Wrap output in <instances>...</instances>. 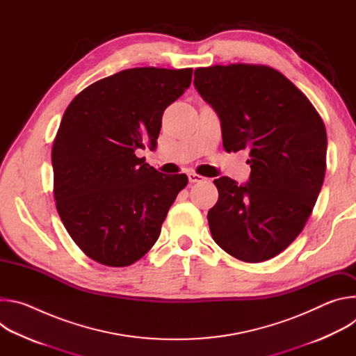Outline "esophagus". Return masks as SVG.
I'll use <instances>...</instances> for the list:
<instances>
[{"label":"esophagus","instance_id":"1","mask_svg":"<svg viewBox=\"0 0 356 356\" xmlns=\"http://www.w3.org/2000/svg\"><path fill=\"white\" fill-rule=\"evenodd\" d=\"M187 176H188V181H190V183H198V181H201L202 179H204L202 176H200V175H197V173H193V172L188 173Z\"/></svg>","mask_w":356,"mask_h":356}]
</instances>
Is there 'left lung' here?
<instances>
[{
    "mask_svg": "<svg viewBox=\"0 0 356 356\" xmlns=\"http://www.w3.org/2000/svg\"><path fill=\"white\" fill-rule=\"evenodd\" d=\"M194 87L221 121L227 152L249 150V180H214L209 225L217 245L243 262L284 250L306 225L327 158L324 122L309 98L277 70L257 65L200 67Z\"/></svg>",
    "mask_w": 356,
    "mask_h": 356,
    "instance_id": "1",
    "label": "left lung"
}]
</instances>
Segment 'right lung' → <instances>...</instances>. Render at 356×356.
<instances>
[{
  "instance_id": "right-lung-1",
  "label": "right lung",
  "mask_w": 356,
  "mask_h": 356,
  "mask_svg": "<svg viewBox=\"0 0 356 356\" xmlns=\"http://www.w3.org/2000/svg\"><path fill=\"white\" fill-rule=\"evenodd\" d=\"M193 69L136 67L98 80L66 108L52 149L54 195L76 245L106 266H128L155 245L186 175L135 155L155 150L165 110Z\"/></svg>"
}]
</instances>
